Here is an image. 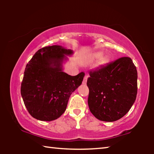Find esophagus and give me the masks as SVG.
Here are the masks:
<instances>
[{
  "mask_svg": "<svg viewBox=\"0 0 154 154\" xmlns=\"http://www.w3.org/2000/svg\"><path fill=\"white\" fill-rule=\"evenodd\" d=\"M88 75H85V76L84 77V78H83V85H85L86 84V83H87V79H88Z\"/></svg>",
  "mask_w": 154,
  "mask_h": 154,
  "instance_id": "34e87169",
  "label": "esophagus"
}]
</instances>
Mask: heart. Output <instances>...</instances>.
I'll use <instances>...</instances> for the list:
<instances>
[{
	"mask_svg": "<svg viewBox=\"0 0 154 154\" xmlns=\"http://www.w3.org/2000/svg\"><path fill=\"white\" fill-rule=\"evenodd\" d=\"M102 55H103V53L101 51L96 52V53L92 54V56L90 57V61H94L96 59L100 58V57L102 56ZM106 62H107V58L105 56L102 57V58L100 59V60H99V62H98V65L105 64V63H106Z\"/></svg>",
	"mask_w": 154,
	"mask_h": 154,
	"instance_id": "b5f03b06",
	"label": "heart"
}]
</instances>
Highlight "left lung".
Here are the masks:
<instances>
[{"mask_svg": "<svg viewBox=\"0 0 154 154\" xmlns=\"http://www.w3.org/2000/svg\"><path fill=\"white\" fill-rule=\"evenodd\" d=\"M88 103L94 116L114 122L132 107L137 94V68L129 57H122L90 71Z\"/></svg>", "mask_w": 154, "mask_h": 154, "instance_id": "8db88e82", "label": "left lung"}]
</instances>
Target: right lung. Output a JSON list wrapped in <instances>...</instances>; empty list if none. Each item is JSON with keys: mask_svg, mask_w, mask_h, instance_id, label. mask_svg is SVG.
<instances>
[{"mask_svg": "<svg viewBox=\"0 0 154 154\" xmlns=\"http://www.w3.org/2000/svg\"><path fill=\"white\" fill-rule=\"evenodd\" d=\"M72 51L59 45L44 47L26 66L21 94L28 113L41 121H52L66 110L70 96L82 84L85 73L75 76L62 70L64 55Z\"/></svg>", "mask_w": 154, "mask_h": 154, "instance_id": "add662e5", "label": "right lung"}]
</instances>
